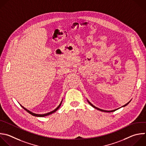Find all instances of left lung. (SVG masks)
<instances>
[{
    "mask_svg": "<svg viewBox=\"0 0 146 146\" xmlns=\"http://www.w3.org/2000/svg\"><path fill=\"white\" fill-rule=\"evenodd\" d=\"M88 103L90 104V105H91V106H92L93 107H94V108H96V109H97V110H99V111H103V112H114V111H115L116 110H117H117H113V111H105V110H103L99 109V108H97V107H94V106L93 105H92V104H91V103H90L89 101H88ZM129 102H128V103H127L125 105H124V106H123V107H125V106H127V105H128V104L129 103Z\"/></svg>",
    "mask_w": 146,
    "mask_h": 146,
    "instance_id": "8db88e82",
    "label": "left lung"
}]
</instances>
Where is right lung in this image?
I'll use <instances>...</instances> for the list:
<instances>
[{
	"mask_svg": "<svg viewBox=\"0 0 146 146\" xmlns=\"http://www.w3.org/2000/svg\"><path fill=\"white\" fill-rule=\"evenodd\" d=\"M61 104L59 105V106L56 109V110H54V111H52V112H49V113H46V114H43V115H38V114H35V113H33V112H30V111H29V110H27V109H26L25 108H24L23 107H22H22L25 110H26L28 113H29L30 114H31V115H33V116H37V117H44V116H47V115H50V114H52L53 113H54V112H55L59 108H60V107L61 106Z\"/></svg>",
	"mask_w": 146,
	"mask_h": 146,
	"instance_id": "add662e5",
	"label": "right lung"
}]
</instances>
